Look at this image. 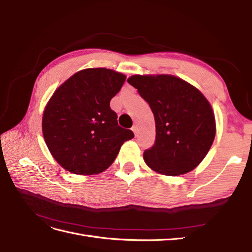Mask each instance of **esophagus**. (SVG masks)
I'll return each mask as SVG.
<instances>
[{
  "label": "esophagus",
  "mask_w": 252,
  "mask_h": 252,
  "mask_svg": "<svg viewBox=\"0 0 252 252\" xmlns=\"http://www.w3.org/2000/svg\"><path fill=\"white\" fill-rule=\"evenodd\" d=\"M131 129H132V131L134 132V134H135V135H136V134H138V132H139V129H138V126H136V125H134V126H133V127L131 128Z\"/></svg>",
  "instance_id": "esophagus-1"
}]
</instances>
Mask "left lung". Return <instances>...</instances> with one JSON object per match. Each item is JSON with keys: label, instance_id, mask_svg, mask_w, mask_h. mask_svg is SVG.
I'll use <instances>...</instances> for the list:
<instances>
[{"label": "left lung", "instance_id": "8db88e82", "mask_svg": "<svg viewBox=\"0 0 252 252\" xmlns=\"http://www.w3.org/2000/svg\"><path fill=\"white\" fill-rule=\"evenodd\" d=\"M127 82L138 89L156 121V141L144 151L152 170L185 174L208 154L216 136V120L206 97L173 75H132Z\"/></svg>", "mask_w": 252, "mask_h": 252}]
</instances>
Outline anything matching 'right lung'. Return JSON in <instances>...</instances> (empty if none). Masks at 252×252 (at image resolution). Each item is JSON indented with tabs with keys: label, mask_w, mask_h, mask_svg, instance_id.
<instances>
[{
	"label": "right lung",
	"mask_w": 252,
	"mask_h": 252,
	"mask_svg": "<svg viewBox=\"0 0 252 252\" xmlns=\"http://www.w3.org/2000/svg\"><path fill=\"white\" fill-rule=\"evenodd\" d=\"M124 74L106 68L84 69L63 83L45 108L42 129L56 161L75 174L107 169L124 142L134 134L118 124L110 108Z\"/></svg>",
	"instance_id": "right-lung-1"
}]
</instances>
